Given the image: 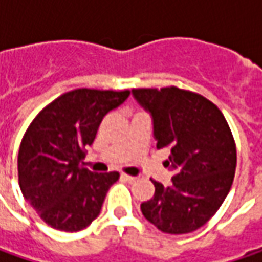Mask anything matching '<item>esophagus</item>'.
Returning <instances> with one entry per match:
<instances>
[{"label":"esophagus","mask_w":262,"mask_h":262,"mask_svg":"<svg viewBox=\"0 0 262 262\" xmlns=\"http://www.w3.org/2000/svg\"><path fill=\"white\" fill-rule=\"evenodd\" d=\"M121 178H122L124 181H126V182H134V181H136V179H137L136 176L126 175V173H122V175H121Z\"/></svg>","instance_id":"34e87169"}]
</instances>
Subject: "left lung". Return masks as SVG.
I'll return each instance as SVG.
<instances>
[{"mask_svg":"<svg viewBox=\"0 0 262 262\" xmlns=\"http://www.w3.org/2000/svg\"><path fill=\"white\" fill-rule=\"evenodd\" d=\"M153 116L157 148L169 150L165 166L172 184H155V196L141 204L150 223L170 235L204 226L223 204L233 184L236 144L226 118L204 96L175 86L133 89Z\"/></svg>","mask_w":262,"mask_h":262,"instance_id":"8db88e82","label":"left lung"}]
</instances>
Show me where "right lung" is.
Returning <instances> with one entry per match:
<instances>
[{
	"mask_svg": "<svg viewBox=\"0 0 262 262\" xmlns=\"http://www.w3.org/2000/svg\"><path fill=\"white\" fill-rule=\"evenodd\" d=\"M129 90L76 89L45 106L26 129L17 159L25 198L48 226L78 232L99 216L118 172L83 166L103 116L125 102Z\"/></svg>",
	"mask_w": 262,
	"mask_h": 262,
	"instance_id": "1",
	"label": "right lung"
}]
</instances>
